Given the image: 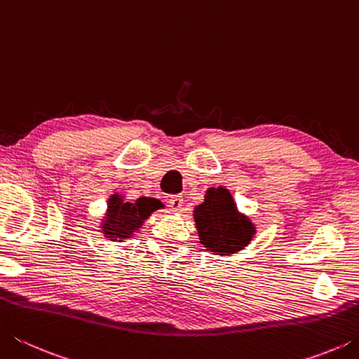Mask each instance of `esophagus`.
Returning <instances> with one entry per match:
<instances>
[{
    "instance_id": "obj_1",
    "label": "esophagus",
    "mask_w": 359,
    "mask_h": 359,
    "mask_svg": "<svg viewBox=\"0 0 359 359\" xmlns=\"http://www.w3.org/2000/svg\"><path fill=\"white\" fill-rule=\"evenodd\" d=\"M182 205H184V196H180V194H174V196L169 198V208H171V210L177 212L182 209Z\"/></svg>"
}]
</instances>
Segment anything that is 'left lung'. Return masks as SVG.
Masks as SVG:
<instances>
[{
  "instance_id": "8db88e82",
  "label": "left lung",
  "mask_w": 359,
  "mask_h": 359,
  "mask_svg": "<svg viewBox=\"0 0 359 359\" xmlns=\"http://www.w3.org/2000/svg\"><path fill=\"white\" fill-rule=\"evenodd\" d=\"M199 241L210 252L234 253L252 239L253 226L238 214L226 188H210L203 204L194 210Z\"/></svg>"
}]
</instances>
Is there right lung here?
Returning a JSON list of instances; mask_svg holds the SVG:
<instances>
[{
	"label": "right lung",
	"instance_id": "right-lung-1",
	"mask_svg": "<svg viewBox=\"0 0 359 359\" xmlns=\"http://www.w3.org/2000/svg\"><path fill=\"white\" fill-rule=\"evenodd\" d=\"M158 208H161V203L155 198H139L136 203H125L118 194H114L112 199H109V215L104 223L106 238L112 242L130 238Z\"/></svg>",
	"mask_w": 359,
	"mask_h": 359
}]
</instances>
